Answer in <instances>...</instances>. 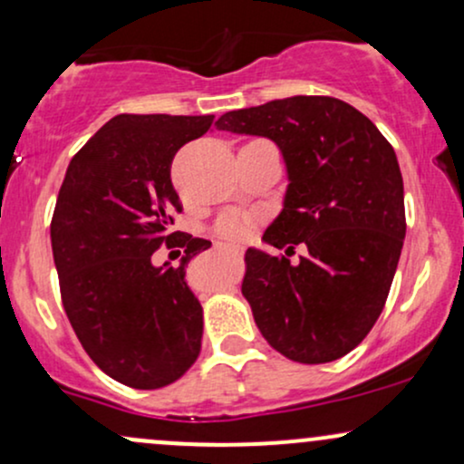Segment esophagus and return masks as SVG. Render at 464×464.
<instances>
[{"label":"esophagus","instance_id":"esophagus-1","mask_svg":"<svg viewBox=\"0 0 464 464\" xmlns=\"http://www.w3.org/2000/svg\"><path fill=\"white\" fill-rule=\"evenodd\" d=\"M231 250H236V253H237V255H242V253H244V248H242V246H233Z\"/></svg>","mask_w":464,"mask_h":464}]
</instances>
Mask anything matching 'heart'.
I'll list each match as a JSON object with an SVG mask.
<instances>
[{"label":"heart","instance_id":"b5f03b06","mask_svg":"<svg viewBox=\"0 0 464 464\" xmlns=\"http://www.w3.org/2000/svg\"><path fill=\"white\" fill-rule=\"evenodd\" d=\"M250 228H253V220L248 216L237 214V211H231V214H225L218 222V233L222 237L231 239V242H239V239L248 237Z\"/></svg>","mask_w":464,"mask_h":464}]
</instances>
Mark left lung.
Here are the masks:
<instances>
[{
	"label": "left lung",
	"mask_w": 464,
	"mask_h": 464,
	"mask_svg": "<svg viewBox=\"0 0 464 464\" xmlns=\"http://www.w3.org/2000/svg\"><path fill=\"white\" fill-rule=\"evenodd\" d=\"M216 126L276 143L287 188L262 239L307 248L295 264L246 250L242 295L259 332L303 364L343 358L384 310L406 237L395 150L369 117L327 95L228 111Z\"/></svg>",
	"instance_id": "1"
}]
</instances>
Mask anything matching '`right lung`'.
Segmentation results:
<instances>
[{
	"instance_id": "add662e5",
	"label": "right lung",
	"mask_w": 464,
	"mask_h": 464,
	"mask_svg": "<svg viewBox=\"0 0 464 464\" xmlns=\"http://www.w3.org/2000/svg\"><path fill=\"white\" fill-rule=\"evenodd\" d=\"M214 124V115H115L58 191L50 236L63 307L89 358L120 384L168 386L200 353L202 307L185 273L211 242H179V266H154L152 253L180 236L169 231L180 211L174 154Z\"/></svg>"
}]
</instances>
